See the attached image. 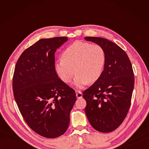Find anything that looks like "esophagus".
Instances as JSON below:
<instances>
[{
    "label": "esophagus",
    "mask_w": 149,
    "mask_h": 149,
    "mask_svg": "<svg viewBox=\"0 0 149 149\" xmlns=\"http://www.w3.org/2000/svg\"><path fill=\"white\" fill-rule=\"evenodd\" d=\"M76 96L77 99H81V98L83 97V94H82L81 91H76Z\"/></svg>",
    "instance_id": "esophagus-1"
}]
</instances>
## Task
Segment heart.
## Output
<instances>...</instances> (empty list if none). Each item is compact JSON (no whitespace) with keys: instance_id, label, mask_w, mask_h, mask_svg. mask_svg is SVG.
Here are the masks:
<instances>
[{"instance_id":"1","label":"heart","mask_w":149,"mask_h":149,"mask_svg":"<svg viewBox=\"0 0 149 149\" xmlns=\"http://www.w3.org/2000/svg\"><path fill=\"white\" fill-rule=\"evenodd\" d=\"M106 61V52L102 46L76 41L63 50L61 59L54 63V69L65 83H70L75 72L74 85L83 88L88 82L94 83L99 79Z\"/></svg>"}]
</instances>
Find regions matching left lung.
Instances as JSON below:
<instances>
[{"label":"left lung","mask_w":149,"mask_h":149,"mask_svg":"<svg viewBox=\"0 0 149 149\" xmlns=\"http://www.w3.org/2000/svg\"><path fill=\"white\" fill-rule=\"evenodd\" d=\"M102 46L106 61L100 78L83 91L85 113L91 125L101 132L115 130L127 116L134 89V77L127 54L116 44L99 37H85Z\"/></svg>","instance_id":"8db88e82"}]
</instances>
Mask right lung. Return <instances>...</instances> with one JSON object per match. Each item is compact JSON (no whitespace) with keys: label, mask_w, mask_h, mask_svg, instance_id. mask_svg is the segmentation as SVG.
Returning <instances> with one entry per match:
<instances>
[{"label":"right lung","mask_w":149,"mask_h":149,"mask_svg":"<svg viewBox=\"0 0 149 149\" xmlns=\"http://www.w3.org/2000/svg\"><path fill=\"white\" fill-rule=\"evenodd\" d=\"M67 40L55 37L38 41L18 58L13 78L14 97L25 121L47 138L59 137L67 130L76 101L75 91L54 69L56 49Z\"/></svg>","instance_id":"obj_1"}]
</instances>
